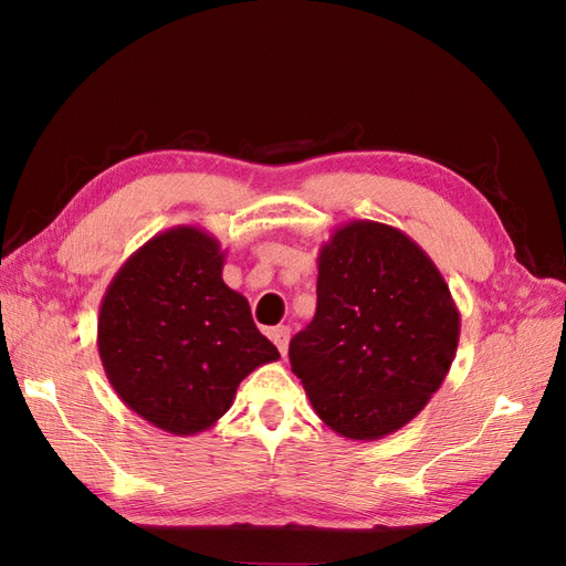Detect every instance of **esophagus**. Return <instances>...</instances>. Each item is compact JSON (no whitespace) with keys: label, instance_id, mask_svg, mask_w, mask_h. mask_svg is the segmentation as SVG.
<instances>
[{"label":"esophagus","instance_id":"obj_1","mask_svg":"<svg viewBox=\"0 0 566 566\" xmlns=\"http://www.w3.org/2000/svg\"><path fill=\"white\" fill-rule=\"evenodd\" d=\"M269 335H271V339H273V345H276L279 352L285 356V352H287V339H290V328H287V325H276V328H273Z\"/></svg>","mask_w":566,"mask_h":566}]
</instances>
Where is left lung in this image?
I'll return each instance as SVG.
<instances>
[{
  "label": "left lung",
  "instance_id": "1",
  "mask_svg": "<svg viewBox=\"0 0 566 566\" xmlns=\"http://www.w3.org/2000/svg\"><path fill=\"white\" fill-rule=\"evenodd\" d=\"M458 333L449 285L430 256L397 229L354 221L323 245L316 314L287 354L331 430L380 439L441 387Z\"/></svg>",
  "mask_w": 566,
  "mask_h": 566
}]
</instances>
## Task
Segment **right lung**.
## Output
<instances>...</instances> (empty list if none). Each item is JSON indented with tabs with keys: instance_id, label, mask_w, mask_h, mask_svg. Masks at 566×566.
<instances>
[{
	"instance_id": "right-lung-1",
	"label": "right lung",
	"mask_w": 566,
	"mask_h": 566,
	"mask_svg": "<svg viewBox=\"0 0 566 566\" xmlns=\"http://www.w3.org/2000/svg\"><path fill=\"white\" fill-rule=\"evenodd\" d=\"M224 254L191 227L165 231L117 271L98 314V354L134 413L196 434L227 413L238 385L279 349L221 281Z\"/></svg>"
}]
</instances>
